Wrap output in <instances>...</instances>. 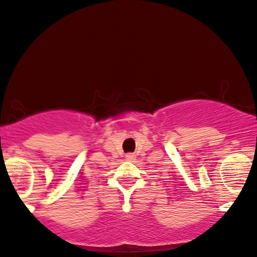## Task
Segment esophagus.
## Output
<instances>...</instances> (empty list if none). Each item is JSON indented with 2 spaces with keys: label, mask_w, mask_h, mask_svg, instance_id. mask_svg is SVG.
Instances as JSON below:
<instances>
[{
  "label": "esophagus",
  "mask_w": 257,
  "mask_h": 257,
  "mask_svg": "<svg viewBox=\"0 0 257 257\" xmlns=\"http://www.w3.org/2000/svg\"><path fill=\"white\" fill-rule=\"evenodd\" d=\"M126 160H129V161H133V160H135V155L134 154H126Z\"/></svg>",
  "instance_id": "34e87169"
}]
</instances>
